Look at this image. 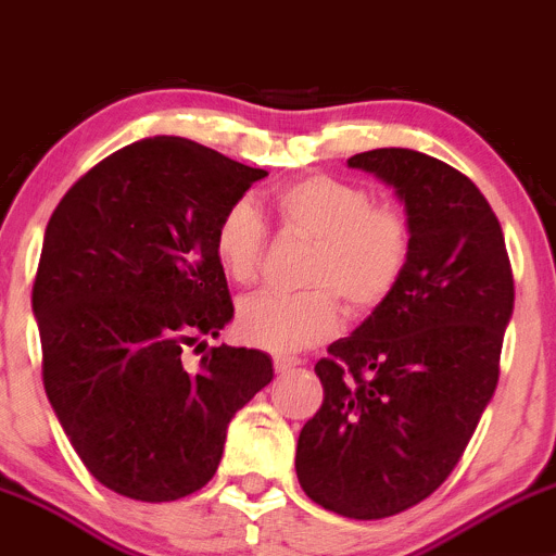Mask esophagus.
<instances>
[{
	"label": "esophagus",
	"instance_id": "34e87169",
	"mask_svg": "<svg viewBox=\"0 0 556 556\" xmlns=\"http://www.w3.org/2000/svg\"><path fill=\"white\" fill-rule=\"evenodd\" d=\"M299 364H301V361L290 358V355H277V358H274V369H277V371H290V369H295Z\"/></svg>",
	"mask_w": 556,
	"mask_h": 556
}]
</instances>
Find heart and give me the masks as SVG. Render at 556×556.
<instances>
[{
	"instance_id": "b5f03b06",
	"label": "heart",
	"mask_w": 556,
	"mask_h": 556,
	"mask_svg": "<svg viewBox=\"0 0 556 556\" xmlns=\"http://www.w3.org/2000/svg\"><path fill=\"white\" fill-rule=\"evenodd\" d=\"M282 230L315 241L299 295L255 293L241 301L236 328L252 348L299 353L333 337L342 306L366 315L386 304L402 282L413 250L407 214L393 203H375L369 187L333 176H304L274 198ZM268 230L250 198L230 203L214 228V257L228 279L255 282L266 255Z\"/></svg>"
}]
</instances>
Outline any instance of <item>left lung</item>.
Instances as JSON below:
<instances>
[{
	"label": "left lung",
	"instance_id": "1",
	"mask_svg": "<svg viewBox=\"0 0 556 556\" xmlns=\"http://www.w3.org/2000/svg\"><path fill=\"white\" fill-rule=\"evenodd\" d=\"M348 165L393 187L413 250L386 304L315 364L323 404L299 434L295 476L326 510L369 521L427 500L459 465L500 380L514 274L465 174L413 149Z\"/></svg>",
	"mask_w": 556,
	"mask_h": 556
}]
</instances>
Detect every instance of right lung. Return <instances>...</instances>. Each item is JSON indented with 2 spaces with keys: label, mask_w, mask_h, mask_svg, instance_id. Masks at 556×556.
<instances>
[{
  "label": "right lung",
  "mask_w": 556,
  "mask_h": 556,
  "mask_svg": "<svg viewBox=\"0 0 556 556\" xmlns=\"http://www.w3.org/2000/svg\"><path fill=\"white\" fill-rule=\"evenodd\" d=\"M263 176L154 135L80 176L48 219L31 288L42 382L75 454L111 492L170 503L206 486L230 418L271 382L261 350L219 344L195 369L181 355L233 317L214 228Z\"/></svg>",
  "instance_id": "1"
}]
</instances>
